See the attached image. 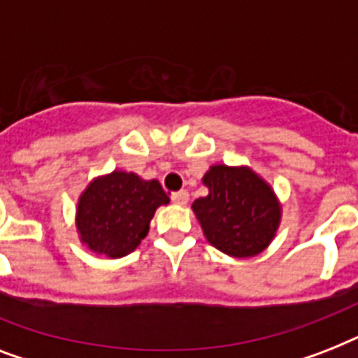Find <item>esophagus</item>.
<instances>
[{
  "instance_id": "1",
  "label": "esophagus",
  "mask_w": 358,
  "mask_h": 358,
  "mask_svg": "<svg viewBox=\"0 0 358 358\" xmlns=\"http://www.w3.org/2000/svg\"><path fill=\"white\" fill-rule=\"evenodd\" d=\"M171 201H173L174 204H178V206H185V204H187V201H189V193H187L185 189L176 191V193H173V195H171Z\"/></svg>"
}]
</instances>
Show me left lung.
<instances>
[{"mask_svg":"<svg viewBox=\"0 0 358 358\" xmlns=\"http://www.w3.org/2000/svg\"><path fill=\"white\" fill-rule=\"evenodd\" d=\"M202 182L210 193L191 208L208 241L234 258L260 255L280 223V206L269 184L250 169L227 165H213Z\"/></svg>","mask_w":358,"mask_h":358,"instance_id":"1","label":"left lung"}]
</instances>
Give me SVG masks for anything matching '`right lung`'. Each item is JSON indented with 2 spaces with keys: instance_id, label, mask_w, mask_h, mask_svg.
Returning a JSON list of instances; mask_svg holds the SVG:
<instances>
[{
  "instance_id": "obj_1",
  "label": "right lung",
  "mask_w": 358,
  "mask_h": 358,
  "mask_svg": "<svg viewBox=\"0 0 358 358\" xmlns=\"http://www.w3.org/2000/svg\"><path fill=\"white\" fill-rule=\"evenodd\" d=\"M162 204H169V196L157 180L124 171L96 178L78 202L76 227L81 243L96 255L122 258L145 239Z\"/></svg>"
}]
</instances>
